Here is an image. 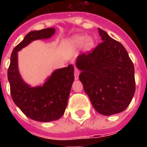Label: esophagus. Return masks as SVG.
Masks as SVG:
<instances>
[{
	"label": "esophagus",
	"mask_w": 147,
	"mask_h": 147,
	"mask_svg": "<svg viewBox=\"0 0 147 147\" xmlns=\"http://www.w3.org/2000/svg\"><path fill=\"white\" fill-rule=\"evenodd\" d=\"M78 76H79V71L77 69H75V79L76 80L78 79Z\"/></svg>",
	"instance_id": "1"
}]
</instances>
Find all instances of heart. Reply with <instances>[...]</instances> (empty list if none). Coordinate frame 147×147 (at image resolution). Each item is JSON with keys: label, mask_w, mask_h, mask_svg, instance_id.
<instances>
[{"label": "heart", "mask_w": 147, "mask_h": 147, "mask_svg": "<svg viewBox=\"0 0 147 147\" xmlns=\"http://www.w3.org/2000/svg\"><path fill=\"white\" fill-rule=\"evenodd\" d=\"M69 46L73 47H82L84 46L85 50H91L94 45V39L93 37H88L86 35L77 34L67 40Z\"/></svg>", "instance_id": "b5f03b06"}]
</instances>
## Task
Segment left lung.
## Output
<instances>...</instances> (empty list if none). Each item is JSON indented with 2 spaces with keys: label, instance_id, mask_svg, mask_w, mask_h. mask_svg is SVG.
I'll return each instance as SVG.
<instances>
[{
  "label": "left lung",
  "instance_id": "8db88e82",
  "mask_svg": "<svg viewBox=\"0 0 147 147\" xmlns=\"http://www.w3.org/2000/svg\"><path fill=\"white\" fill-rule=\"evenodd\" d=\"M102 42L77 57L79 79L93 107L110 116L123 111L134 95V66L121 42L98 28Z\"/></svg>",
  "mask_w": 147,
  "mask_h": 147
}]
</instances>
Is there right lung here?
Here are the masks:
<instances>
[{"mask_svg":"<svg viewBox=\"0 0 147 147\" xmlns=\"http://www.w3.org/2000/svg\"><path fill=\"white\" fill-rule=\"evenodd\" d=\"M55 32V28H46L27 33L13 50L7 71L10 94L15 105L26 117L40 122L56 121L64 114L74 82V66L69 65L56 69L43 85L32 87L20 74L17 53L34 40L52 37Z\"/></svg>","mask_w":147,"mask_h":147,"instance_id":"right-lung-1","label":"right lung"}]
</instances>
